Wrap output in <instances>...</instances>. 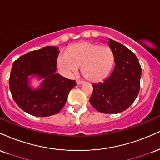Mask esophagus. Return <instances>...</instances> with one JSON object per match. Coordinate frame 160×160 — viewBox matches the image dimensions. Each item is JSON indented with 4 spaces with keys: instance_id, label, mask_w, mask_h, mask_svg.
Masks as SVG:
<instances>
[{
    "instance_id": "1",
    "label": "esophagus",
    "mask_w": 160,
    "mask_h": 160,
    "mask_svg": "<svg viewBox=\"0 0 160 160\" xmlns=\"http://www.w3.org/2000/svg\"><path fill=\"white\" fill-rule=\"evenodd\" d=\"M76 83H77V84H78V85H80V84H83L84 82H83V81H82V80L77 79V80H76Z\"/></svg>"
}]
</instances>
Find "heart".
<instances>
[{"mask_svg":"<svg viewBox=\"0 0 160 160\" xmlns=\"http://www.w3.org/2000/svg\"><path fill=\"white\" fill-rule=\"evenodd\" d=\"M114 61V53L108 46L92 42L73 45L59 56L58 63L66 73L76 74L82 67V73L91 82H99L110 72Z\"/></svg>","mask_w":160,"mask_h":160,"instance_id":"obj_1","label":"heart"}]
</instances>
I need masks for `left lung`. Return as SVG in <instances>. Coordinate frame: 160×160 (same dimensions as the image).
<instances>
[{"label":"left lung","instance_id":"8db88e82","mask_svg":"<svg viewBox=\"0 0 160 160\" xmlns=\"http://www.w3.org/2000/svg\"><path fill=\"white\" fill-rule=\"evenodd\" d=\"M108 46L114 53L115 66L108 78L93 84L90 102L99 112L117 114L127 109L136 99L142 67L136 54L123 45L110 39Z\"/></svg>","mask_w":160,"mask_h":160}]
</instances>
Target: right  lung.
<instances>
[{"label": "right lung", "mask_w": 160, "mask_h": 160, "mask_svg": "<svg viewBox=\"0 0 160 160\" xmlns=\"http://www.w3.org/2000/svg\"><path fill=\"white\" fill-rule=\"evenodd\" d=\"M58 48L46 46L31 51L14 61L9 79L14 101L27 113L37 117H48L58 113L67 102L69 91L76 85L56 73ZM44 78L41 88L33 90L28 84V76Z\"/></svg>", "instance_id": "right-lung-1"}]
</instances>
